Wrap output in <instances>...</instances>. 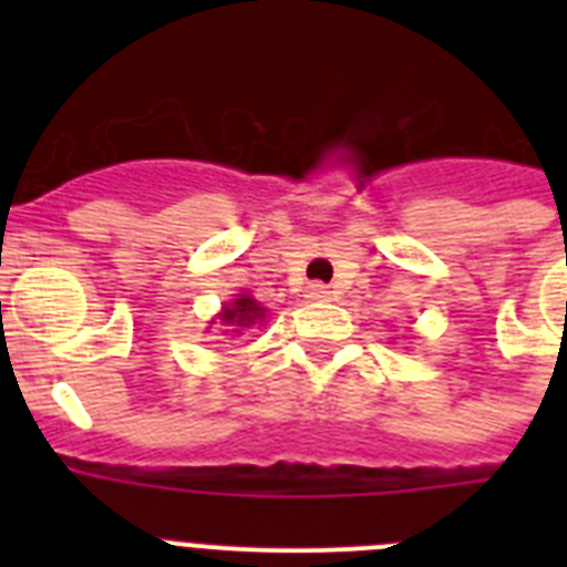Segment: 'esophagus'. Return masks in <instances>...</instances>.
Listing matches in <instances>:
<instances>
[{
	"mask_svg": "<svg viewBox=\"0 0 567 567\" xmlns=\"http://www.w3.org/2000/svg\"><path fill=\"white\" fill-rule=\"evenodd\" d=\"M307 292H309V298H312V300H329V298H332V289H329L327 284H309Z\"/></svg>",
	"mask_w": 567,
	"mask_h": 567,
	"instance_id": "obj_1",
	"label": "esophagus"
}]
</instances>
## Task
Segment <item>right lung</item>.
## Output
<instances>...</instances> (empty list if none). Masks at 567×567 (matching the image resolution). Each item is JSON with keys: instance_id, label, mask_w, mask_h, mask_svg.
Here are the masks:
<instances>
[{"instance_id": "add662e5", "label": "right lung", "mask_w": 567, "mask_h": 567, "mask_svg": "<svg viewBox=\"0 0 567 567\" xmlns=\"http://www.w3.org/2000/svg\"><path fill=\"white\" fill-rule=\"evenodd\" d=\"M264 318V307H258L249 295L235 298V303L224 307L221 323L224 327H252L255 320Z\"/></svg>"}]
</instances>
